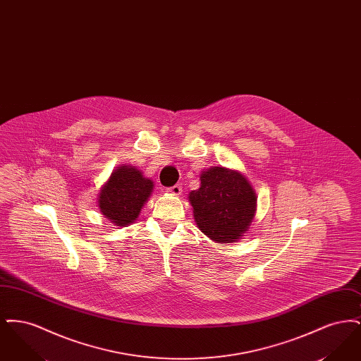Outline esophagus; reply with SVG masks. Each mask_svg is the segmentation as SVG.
I'll return each instance as SVG.
<instances>
[{"instance_id": "esophagus-1", "label": "esophagus", "mask_w": 361, "mask_h": 361, "mask_svg": "<svg viewBox=\"0 0 361 361\" xmlns=\"http://www.w3.org/2000/svg\"><path fill=\"white\" fill-rule=\"evenodd\" d=\"M168 192L172 193L174 196H180L183 193V188L180 185H173L171 188H168Z\"/></svg>"}]
</instances>
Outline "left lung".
Listing matches in <instances>:
<instances>
[{
  "instance_id": "1",
  "label": "left lung",
  "mask_w": 361,
  "mask_h": 361,
  "mask_svg": "<svg viewBox=\"0 0 361 361\" xmlns=\"http://www.w3.org/2000/svg\"><path fill=\"white\" fill-rule=\"evenodd\" d=\"M193 219L209 240L233 243L249 231L257 211L256 190L245 174L224 166L200 173V188L189 192Z\"/></svg>"
}]
</instances>
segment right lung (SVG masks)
Listing matches in <instances>:
<instances>
[{"mask_svg": "<svg viewBox=\"0 0 361 361\" xmlns=\"http://www.w3.org/2000/svg\"><path fill=\"white\" fill-rule=\"evenodd\" d=\"M153 189L154 183L135 166L121 165L112 171L100 188L99 209L115 226L127 227L139 218Z\"/></svg>", "mask_w": 361, "mask_h": 361, "instance_id": "1", "label": "right lung"}]
</instances>
